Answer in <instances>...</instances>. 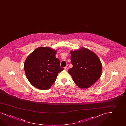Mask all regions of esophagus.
Listing matches in <instances>:
<instances>
[{"mask_svg":"<svg viewBox=\"0 0 126 126\" xmlns=\"http://www.w3.org/2000/svg\"><path fill=\"white\" fill-rule=\"evenodd\" d=\"M65 70H67L68 69V65H66L65 66V68H64Z\"/></svg>","mask_w":126,"mask_h":126,"instance_id":"34e87169","label":"esophagus"}]
</instances>
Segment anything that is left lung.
Wrapping results in <instances>:
<instances>
[{
    "label": "left lung",
    "instance_id": "8db88e82",
    "mask_svg": "<svg viewBox=\"0 0 126 126\" xmlns=\"http://www.w3.org/2000/svg\"><path fill=\"white\" fill-rule=\"evenodd\" d=\"M72 68L68 70L76 84L88 88L100 77L102 65L98 56L88 49L82 48L71 52Z\"/></svg>",
    "mask_w": 126,
    "mask_h": 126
}]
</instances>
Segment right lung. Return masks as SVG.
Here are the masks:
<instances>
[{
	"label": "right lung",
	"mask_w": 126,
	"mask_h": 126,
	"mask_svg": "<svg viewBox=\"0 0 126 126\" xmlns=\"http://www.w3.org/2000/svg\"><path fill=\"white\" fill-rule=\"evenodd\" d=\"M56 51L48 47L35 49L26 59L24 70L28 80L37 89H50L58 74L64 70L56 58Z\"/></svg>",
	"instance_id": "right-lung-1"
}]
</instances>
